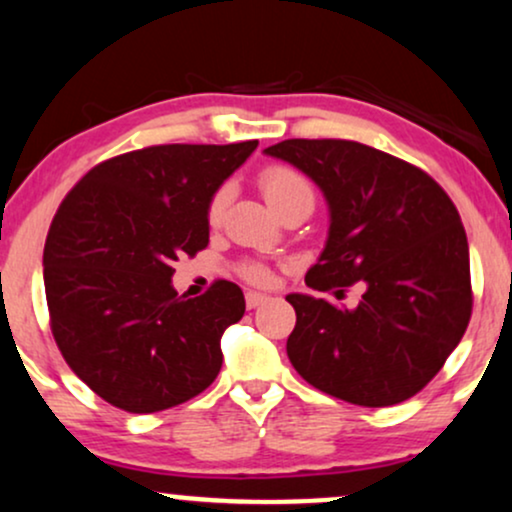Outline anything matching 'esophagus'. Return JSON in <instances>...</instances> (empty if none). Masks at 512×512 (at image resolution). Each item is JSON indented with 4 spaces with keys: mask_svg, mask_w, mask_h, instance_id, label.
Masks as SVG:
<instances>
[{
    "mask_svg": "<svg viewBox=\"0 0 512 512\" xmlns=\"http://www.w3.org/2000/svg\"><path fill=\"white\" fill-rule=\"evenodd\" d=\"M267 295L264 293H257V291H250V293H245V305H248V310H255V307H260V305H264L267 303Z\"/></svg>",
    "mask_w": 512,
    "mask_h": 512,
    "instance_id": "obj_1",
    "label": "esophagus"
}]
</instances>
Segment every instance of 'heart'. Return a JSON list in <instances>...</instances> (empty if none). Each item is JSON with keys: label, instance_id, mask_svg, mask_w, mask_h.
Returning a JSON list of instances; mask_svg holds the SVG:
<instances>
[{"label": "heart", "instance_id": "heart-1", "mask_svg": "<svg viewBox=\"0 0 512 512\" xmlns=\"http://www.w3.org/2000/svg\"><path fill=\"white\" fill-rule=\"evenodd\" d=\"M260 188L264 197H267V202L276 209V212H281V209L293 205V202L312 197V188L307 186L305 178L300 176L298 171L288 169V166H269V169H264L260 176ZM226 205H229V190L219 188L212 200H209V207H207L209 224L212 226L219 224L226 212ZM240 274L252 283H267L272 279V272H269V269L260 262H245L243 267H240Z\"/></svg>", "mask_w": 512, "mask_h": 512}]
</instances>
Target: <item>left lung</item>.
Masks as SVG:
<instances>
[{
	"instance_id": "left-lung-1",
	"label": "left lung",
	"mask_w": 512,
	"mask_h": 512,
	"mask_svg": "<svg viewBox=\"0 0 512 512\" xmlns=\"http://www.w3.org/2000/svg\"><path fill=\"white\" fill-rule=\"evenodd\" d=\"M317 183L329 238L305 283H362L355 307L286 295V353L315 389L365 408L403 403L436 377L472 315L470 248L451 197L403 159L353 140H283L264 150Z\"/></svg>"
}]
</instances>
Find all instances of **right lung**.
<instances>
[{"mask_svg":"<svg viewBox=\"0 0 512 512\" xmlns=\"http://www.w3.org/2000/svg\"><path fill=\"white\" fill-rule=\"evenodd\" d=\"M255 147L126 152L90 169L54 214L42 255L54 341L114 408H174L217 379L221 336L243 317V291L214 281L186 298L171 276L178 257L207 248L209 200Z\"/></svg>","mask_w":512,"mask_h":512,"instance_id":"right-lung-1","label":"right lung"}]
</instances>
